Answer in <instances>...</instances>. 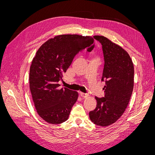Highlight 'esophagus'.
I'll list each match as a JSON object with an SVG mask.
<instances>
[{
	"mask_svg": "<svg viewBox=\"0 0 155 155\" xmlns=\"http://www.w3.org/2000/svg\"><path fill=\"white\" fill-rule=\"evenodd\" d=\"M80 95L82 97H87L88 96V94L86 93H83V92H80Z\"/></svg>",
	"mask_w": 155,
	"mask_h": 155,
	"instance_id": "34e87169",
	"label": "esophagus"
}]
</instances>
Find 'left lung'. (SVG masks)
Returning <instances> with one entry per match:
<instances>
[{"label":"left lung","instance_id":"left-lung-1","mask_svg":"<svg viewBox=\"0 0 155 155\" xmlns=\"http://www.w3.org/2000/svg\"><path fill=\"white\" fill-rule=\"evenodd\" d=\"M102 45L104 68L101 78L105 82V96L96 97V109L89 112L92 122L106 127L118 120L124 114L134 87V66L129 54L104 36L95 35Z\"/></svg>","mask_w":155,"mask_h":155}]
</instances>
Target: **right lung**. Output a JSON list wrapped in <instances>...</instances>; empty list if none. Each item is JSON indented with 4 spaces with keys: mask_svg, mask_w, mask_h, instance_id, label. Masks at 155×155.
<instances>
[{
    "mask_svg": "<svg viewBox=\"0 0 155 155\" xmlns=\"http://www.w3.org/2000/svg\"><path fill=\"white\" fill-rule=\"evenodd\" d=\"M94 38L79 35H60L42 45L30 69V88L37 113L46 122L59 124L68 118L78 93L59 88V81L79 51L94 48Z\"/></svg>",
    "mask_w": 155,
    "mask_h": 155,
    "instance_id": "obj_1",
    "label": "right lung"
}]
</instances>
